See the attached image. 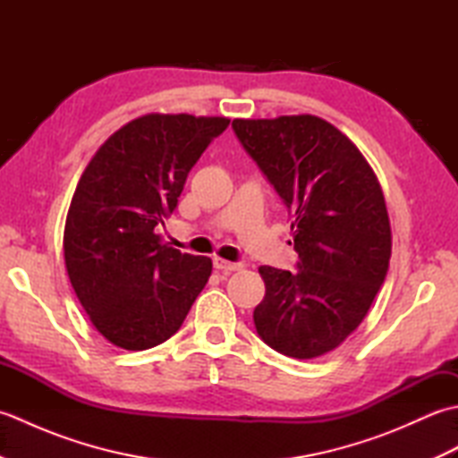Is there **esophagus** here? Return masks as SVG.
<instances>
[{"mask_svg":"<svg viewBox=\"0 0 458 458\" xmlns=\"http://www.w3.org/2000/svg\"><path fill=\"white\" fill-rule=\"evenodd\" d=\"M212 264L218 271H238V269L244 267V264H240V261H226L222 258H214Z\"/></svg>","mask_w":458,"mask_h":458,"instance_id":"34e87169","label":"esophagus"}]
</instances>
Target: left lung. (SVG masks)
Here are the masks:
<instances>
[{"label":"left lung","instance_id":"obj_1","mask_svg":"<svg viewBox=\"0 0 458 458\" xmlns=\"http://www.w3.org/2000/svg\"><path fill=\"white\" fill-rule=\"evenodd\" d=\"M236 138L284 200L297 271L261 266L259 338L309 360L362 323L387 276L392 230L384 192L356 145L317 115L234 120Z\"/></svg>","mask_w":458,"mask_h":458}]
</instances>
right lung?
Returning a JSON list of instances; mask_svg holds the SVG:
<instances>
[{
	"label": "right lung",
	"mask_w": 458,
	"mask_h": 458,
	"mask_svg": "<svg viewBox=\"0 0 458 458\" xmlns=\"http://www.w3.org/2000/svg\"><path fill=\"white\" fill-rule=\"evenodd\" d=\"M228 118L149 114L96 151L68 208L64 261L98 333L148 350L181 328L212 261L161 244L155 226L177 208L189 171Z\"/></svg>",
	"instance_id": "obj_1"
}]
</instances>
